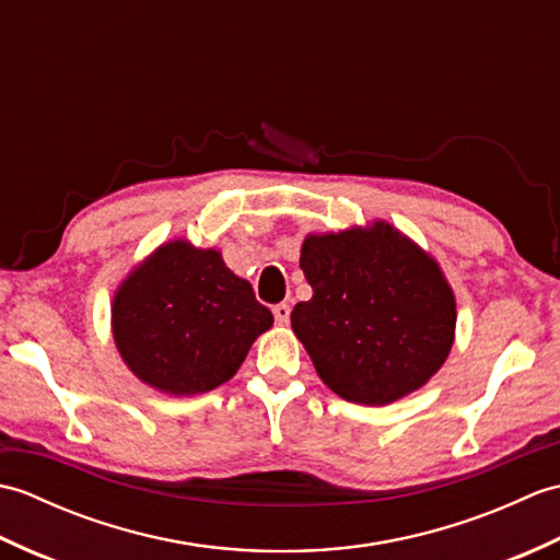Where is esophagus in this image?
Listing matches in <instances>:
<instances>
[{
	"label": "esophagus",
	"mask_w": 560,
	"mask_h": 560,
	"mask_svg": "<svg viewBox=\"0 0 560 560\" xmlns=\"http://www.w3.org/2000/svg\"><path fill=\"white\" fill-rule=\"evenodd\" d=\"M273 319H277V325H289V317H291V305L289 303H279L273 305Z\"/></svg>",
	"instance_id": "34e87169"
}]
</instances>
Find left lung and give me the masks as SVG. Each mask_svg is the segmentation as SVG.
<instances>
[{
    "label": "left lung",
    "mask_w": 560,
    "mask_h": 560,
    "mask_svg": "<svg viewBox=\"0 0 560 560\" xmlns=\"http://www.w3.org/2000/svg\"><path fill=\"white\" fill-rule=\"evenodd\" d=\"M313 299L291 327L341 399L383 407L423 387L455 341V293L438 261L387 221L305 235Z\"/></svg>",
    "instance_id": "1"
}]
</instances>
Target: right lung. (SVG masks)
Segmentation results:
<instances>
[{
  "label": "right lung",
  "instance_id": "right-lung-1",
  "mask_svg": "<svg viewBox=\"0 0 560 560\" xmlns=\"http://www.w3.org/2000/svg\"><path fill=\"white\" fill-rule=\"evenodd\" d=\"M273 325L249 281L219 249L163 243L127 273L113 299V339L141 383L187 397L235 375L253 341Z\"/></svg>",
  "mask_w": 560,
  "mask_h": 560
}]
</instances>
